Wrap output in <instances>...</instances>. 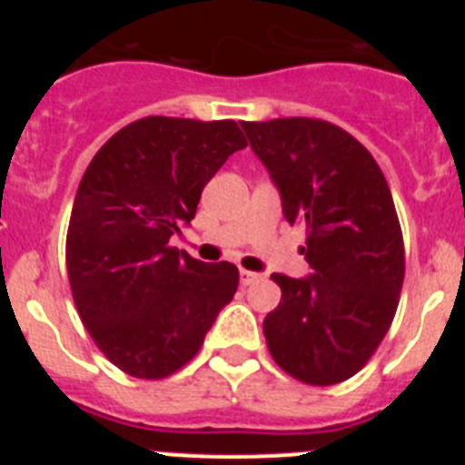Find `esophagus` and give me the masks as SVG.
I'll return each mask as SVG.
<instances>
[{
	"mask_svg": "<svg viewBox=\"0 0 465 465\" xmlns=\"http://www.w3.org/2000/svg\"><path fill=\"white\" fill-rule=\"evenodd\" d=\"M240 279H242V283H244V286H252V283L261 282L262 274H258V272H249V270H240Z\"/></svg>",
	"mask_w": 465,
	"mask_h": 465,
	"instance_id": "esophagus-1",
	"label": "esophagus"
}]
</instances>
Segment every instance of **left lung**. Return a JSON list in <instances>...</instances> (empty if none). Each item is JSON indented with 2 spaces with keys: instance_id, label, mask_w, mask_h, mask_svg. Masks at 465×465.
<instances>
[{
  "instance_id": "8db88e82",
  "label": "left lung",
  "mask_w": 465,
  "mask_h": 465,
  "mask_svg": "<svg viewBox=\"0 0 465 465\" xmlns=\"http://www.w3.org/2000/svg\"><path fill=\"white\" fill-rule=\"evenodd\" d=\"M282 197L291 225H305L312 272L272 274L282 289L262 322L272 359L312 386L354 377L384 340L405 277L393 197L363 143L319 118L242 123Z\"/></svg>"
}]
</instances>
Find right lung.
Segmentation results:
<instances>
[{"mask_svg":"<svg viewBox=\"0 0 465 465\" xmlns=\"http://www.w3.org/2000/svg\"><path fill=\"white\" fill-rule=\"evenodd\" d=\"M246 139L235 121L149 116L90 160L67 230V272L90 338L139 380H163L200 351L240 283L232 262L170 246L216 172Z\"/></svg>","mask_w":465,"mask_h":465,"instance_id":"add662e5","label":"right lung"}]
</instances>
